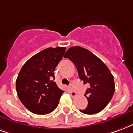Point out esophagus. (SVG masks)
<instances>
[{
  "instance_id": "34e87169",
  "label": "esophagus",
  "mask_w": 133,
  "mask_h": 133,
  "mask_svg": "<svg viewBox=\"0 0 133 133\" xmlns=\"http://www.w3.org/2000/svg\"><path fill=\"white\" fill-rule=\"evenodd\" d=\"M70 94L72 97H75L77 96L76 91H74L73 89H71V90H70Z\"/></svg>"
}]
</instances>
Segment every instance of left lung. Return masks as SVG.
I'll list each match as a JSON object with an SVG mask.
<instances>
[{"label":"left lung","instance_id":"obj_1","mask_svg":"<svg viewBox=\"0 0 133 133\" xmlns=\"http://www.w3.org/2000/svg\"><path fill=\"white\" fill-rule=\"evenodd\" d=\"M64 57L75 65L84 84H89L84 94L88 105L86 109L79 111L85 114L102 111L111 101L115 91L114 76L108 67L89 50L80 46L70 48Z\"/></svg>","mask_w":133,"mask_h":133}]
</instances>
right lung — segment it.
<instances>
[{
	"label": "right lung",
	"mask_w": 133,
	"mask_h": 133,
	"mask_svg": "<svg viewBox=\"0 0 133 133\" xmlns=\"http://www.w3.org/2000/svg\"><path fill=\"white\" fill-rule=\"evenodd\" d=\"M65 50V47L47 48L29 58L20 70L16 80L17 93L31 113L48 114L58 106L64 91L54 82V71Z\"/></svg>",
	"instance_id": "right-lung-1"
}]
</instances>
